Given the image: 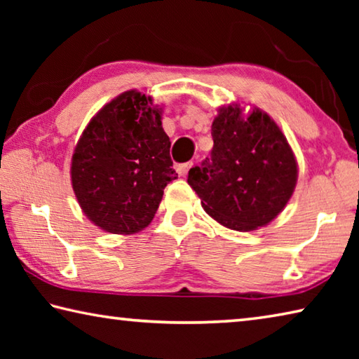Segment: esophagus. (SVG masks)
I'll use <instances>...</instances> for the list:
<instances>
[{
  "label": "esophagus",
  "instance_id": "34e87169",
  "mask_svg": "<svg viewBox=\"0 0 359 359\" xmlns=\"http://www.w3.org/2000/svg\"><path fill=\"white\" fill-rule=\"evenodd\" d=\"M193 166V163L191 161H188V163H184V165H179V174L180 175H184V174H187L188 171H190V168Z\"/></svg>",
  "mask_w": 359,
  "mask_h": 359
}]
</instances>
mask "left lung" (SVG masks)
Listing matches in <instances>:
<instances>
[{"mask_svg": "<svg viewBox=\"0 0 359 359\" xmlns=\"http://www.w3.org/2000/svg\"><path fill=\"white\" fill-rule=\"evenodd\" d=\"M210 158L188 172V184L223 226L252 231L269 223L290 201L297 180L293 151L274 120L261 111L242 117L222 107L212 123Z\"/></svg>", "mask_w": 359, "mask_h": 359, "instance_id": "obj_1", "label": "left lung"}]
</instances>
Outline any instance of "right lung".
I'll list each match as a JSON object with an SVG mask.
<instances>
[{
    "mask_svg": "<svg viewBox=\"0 0 359 359\" xmlns=\"http://www.w3.org/2000/svg\"><path fill=\"white\" fill-rule=\"evenodd\" d=\"M160 109L136 90L95 115L76 145L71 180L83 214L112 234L154 220L165 187L177 179Z\"/></svg>",
    "mask_w": 359,
    "mask_h": 359,
    "instance_id": "add662e5",
    "label": "right lung"
}]
</instances>
